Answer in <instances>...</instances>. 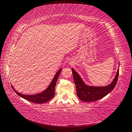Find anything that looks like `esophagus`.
<instances>
[{"mask_svg": "<svg viewBox=\"0 0 132 132\" xmlns=\"http://www.w3.org/2000/svg\"><path fill=\"white\" fill-rule=\"evenodd\" d=\"M72 62H70V64H72Z\"/></svg>", "mask_w": 132, "mask_h": 132, "instance_id": "34e87169", "label": "esophagus"}]
</instances>
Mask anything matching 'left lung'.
<instances>
[{"instance_id": "8db88e82", "label": "left lung", "mask_w": 132, "mask_h": 132, "mask_svg": "<svg viewBox=\"0 0 132 132\" xmlns=\"http://www.w3.org/2000/svg\"><path fill=\"white\" fill-rule=\"evenodd\" d=\"M71 70L76 86L77 96L83 102H91L102 99L113 90L118 79L119 66L112 82L105 86H93L87 85L74 69L72 68Z\"/></svg>"}]
</instances>
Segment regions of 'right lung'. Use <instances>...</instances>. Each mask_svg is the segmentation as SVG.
<instances>
[{"instance_id": "add662e5", "label": "right lung", "mask_w": 132, "mask_h": 132, "mask_svg": "<svg viewBox=\"0 0 132 132\" xmlns=\"http://www.w3.org/2000/svg\"><path fill=\"white\" fill-rule=\"evenodd\" d=\"M62 70V69L61 68L57 72H56L54 78H53L52 80L51 81V82H50V85L48 86V87H47L44 91L40 92V93L33 95H25L21 93H20V92L17 91L15 89V88L11 85L12 86V88L17 95H19V96H20L21 97L23 98V99L29 101V102L38 104L46 103L49 101L50 99H52L53 96H54L55 85Z\"/></svg>"}]
</instances>
